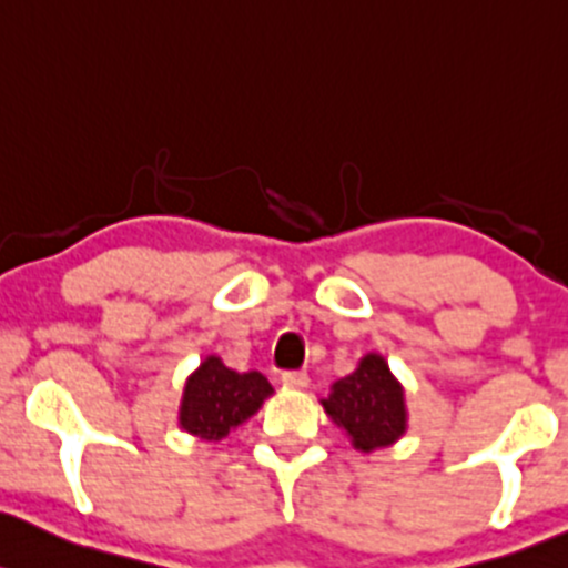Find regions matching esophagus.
<instances>
[{"instance_id": "34e87169", "label": "esophagus", "mask_w": 568, "mask_h": 568, "mask_svg": "<svg viewBox=\"0 0 568 568\" xmlns=\"http://www.w3.org/2000/svg\"><path fill=\"white\" fill-rule=\"evenodd\" d=\"M307 373L304 369H285L283 373V384L285 386H294V389H304L307 386Z\"/></svg>"}]
</instances>
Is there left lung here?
<instances>
[{"instance_id": "1", "label": "left lung", "mask_w": 568, "mask_h": 568, "mask_svg": "<svg viewBox=\"0 0 568 568\" xmlns=\"http://www.w3.org/2000/svg\"><path fill=\"white\" fill-rule=\"evenodd\" d=\"M324 408L339 427L348 429L362 452L389 446L405 433L403 389L378 354H367L356 373L339 378L324 399Z\"/></svg>"}]
</instances>
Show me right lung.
<instances>
[{"label": "right lung", "instance_id": "add662e5", "mask_svg": "<svg viewBox=\"0 0 568 568\" xmlns=\"http://www.w3.org/2000/svg\"><path fill=\"white\" fill-rule=\"evenodd\" d=\"M268 394L272 386L261 373H236L217 356H209L184 386L179 422L187 433L220 440L247 422Z\"/></svg>", "mask_w": 568, "mask_h": 568}]
</instances>
